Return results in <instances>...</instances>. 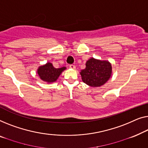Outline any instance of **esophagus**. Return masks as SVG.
Segmentation results:
<instances>
[{"instance_id":"34e87169","label":"esophagus","mask_w":148,"mask_h":148,"mask_svg":"<svg viewBox=\"0 0 148 148\" xmlns=\"http://www.w3.org/2000/svg\"><path fill=\"white\" fill-rule=\"evenodd\" d=\"M70 68H71V69H75V68H76V66L73 65V64H71V65H70Z\"/></svg>"}]
</instances>
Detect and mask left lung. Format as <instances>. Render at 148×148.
<instances>
[{
    "mask_svg": "<svg viewBox=\"0 0 148 148\" xmlns=\"http://www.w3.org/2000/svg\"><path fill=\"white\" fill-rule=\"evenodd\" d=\"M112 73V66L109 61L91 58L86 63V68L80 74L85 84L90 86H101L109 80Z\"/></svg>",
    "mask_w": 148,
    "mask_h": 148,
    "instance_id": "left-lung-1",
    "label": "left lung"
}]
</instances>
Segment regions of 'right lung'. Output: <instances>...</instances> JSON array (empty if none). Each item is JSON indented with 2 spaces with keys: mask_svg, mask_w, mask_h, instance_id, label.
<instances>
[{
  "mask_svg": "<svg viewBox=\"0 0 148 148\" xmlns=\"http://www.w3.org/2000/svg\"><path fill=\"white\" fill-rule=\"evenodd\" d=\"M66 69V67L56 68L52 64L47 62L45 65L39 66L37 69V74L43 81L51 83L56 82L62 72Z\"/></svg>",
  "mask_w": 148,
  "mask_h": 148,
  "instance_id": "obj_1",
  "label": "right lung"
}]
</instances>
